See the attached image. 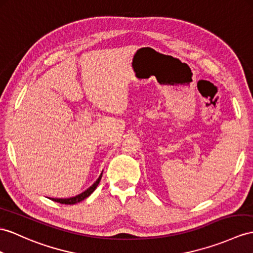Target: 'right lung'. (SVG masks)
<instances>
[{
	"label": "right lung",
	"mask_w": 253,
	"mask_h": 253,
	"mask_svg": "<svg viewBox=\"0 0 253 253\" xmlns=\"http://www.w3.org/2000/svg\"><path fill=\"white\" fill-rule=\"evenodd\" d=\"M102 174H103V173H102ZM102 174L100 175V177L97 178V180H96L93 184H92V186H91L89 189L84 191L83 193H80V194H78V195H76V196H73V198H70V199H50V200H52V201H54V202H57V203H60V204H66V205H73V204H76V203L82 202V201H84V199H87L88 196L96 189L97 184L100 183V181H101Z\"/></svg>",
	"instance_id": "add662e5"
}]
</instances>
